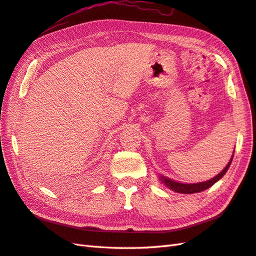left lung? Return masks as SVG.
Listing matches in <instances>:
<instances>
[{"label":"left lung","mask_w":256,"mask_h":256,"mask_svg":"<svg viewBox=\"0 0 256 256\" xmlns=\"http://www.w3.org/2000/svg\"><path fill=\"white\" fill-rule=\"evenodd\" d=\"M232 158H234V154L232 156L230 160H229L228 164L224 168V170H222V171L220 173H218L216 176H214L213 178L208 180H206V182H192V184H185V182H176V180H173L171 178H166V176H163V175L158 174L159 175V180L166 187H168V189H171V190H173L175 192H178V194H196V192H201L203 190H206V189L211 187L212 185H214L216 182H218L222 178V176L226 174L229 166H230V164H232Z\"/></svg>","instance_id":"obj_1"}]
</instances>
